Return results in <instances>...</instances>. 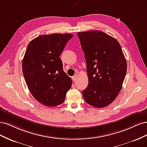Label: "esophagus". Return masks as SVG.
<instances>
[{"label": "esophagus", "instance_id": "1", "mask_svg": "<svg viewBox=\"0 0 147 147\" xmlns=\"http://www.w3.org/2000/svg\"><path fill=\"white\" fill-rule=\"evenodd\" d=\"M77 76L76 75H74V76H73L72 77V80L74 82V81H75L77 80Z\"/></svg>", "mask_w": 147, "mask_h": 147}]
</instances>
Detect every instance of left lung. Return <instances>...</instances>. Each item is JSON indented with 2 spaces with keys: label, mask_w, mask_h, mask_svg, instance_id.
<instances>
[{
  "label": "left lung",
  "mask_w": 147,
  "mask_h": 147,
  "mask_svg": "<svg viewBox=\"0 0 147 147\" xmlns=\"http://www.w3.org/2000/svg\"><path fill=\"white\" fill-rule=\"evenodd\" d=\"M86 61L88 86L82 92L87 104L108 106L121 91L127 63L117 39L99 30L78 32Z\"/></svg>",
  "instance_id": "left-lung-1"
}]
</instances>
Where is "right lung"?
Returning a JSON list of instances; mask_svg holds the SVG:
<instances>
[{
  "label": "right lung",
  "instance_id": "1",
  "mask_svg": "<svg viewBox=\"0 0 147 147\" xmlns=\"http://www.w3.org/2000/svg\"><path fill=\"white\" fill-rule=\"evenodd\" d=\"M71 34L43 35L31 40L22 63L24 77L34 98L47 107L63 103L72 80L59 57Z\"/></svg>",
  "mask_w": 147,
  "mask_h": 147
}]
</instances>
